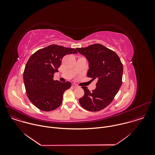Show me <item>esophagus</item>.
Segmentation results:
<instances>
[{"label":"esophagus","mask_w":155,"mask_h":155,"mask_svg":"<svg viewBox=\"0 0 155 155\" xmlns=\"http://www.w3.org/2000/svg\"><path fill=\"white\" fill-rule=\"evenodd\" d=\"M72 87H73V88H78V86L77 85L74 84H72Z\"/></svg>","instance_id":"esophagus-1"}]
</instances>
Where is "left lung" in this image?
Segmentation results:
<instances>
[{
	"mask_svg": "<svg viewBox=\"0 0 155 155\" xmlns=\"http://www.w3.org/2000/svg\"><path fill=\"white\" fill-rule=\"evenodd\" d=\"M76 49L88 61L87 76L98 80L96 88L92 92L86 87H82L85 94L79 98V103L87 110H101L110 104L121 87L122 63L115 52L102 45H91Z\"/></svg>",
	"mask_w": 155,
	"mask_h": 155,
	"instance_id": "left-lung-1",
	"label": "left lung"
}]
</instances>
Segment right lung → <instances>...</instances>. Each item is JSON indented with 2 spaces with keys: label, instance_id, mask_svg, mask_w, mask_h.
<instances>
[{
  "label": "right lung",
  "instance_id": "obj_1",
  "mask_svg": "<svg viewBox=\"0 0 155 155\" xmlns=\"http://www.w3.org/2000/svg\"><path fill=\"white\" fill-rule=\"evenodd\" d=\"M77 54L74 48L51 45L40 49L29 58L24 71L23 79L30 101L41 110L50 111L61 104L63 94L71 84L54 81L55 72L67 54Z\"/></svg>",
  "mask_w": 155,
  "mask_h": 155
}]
</instances>
